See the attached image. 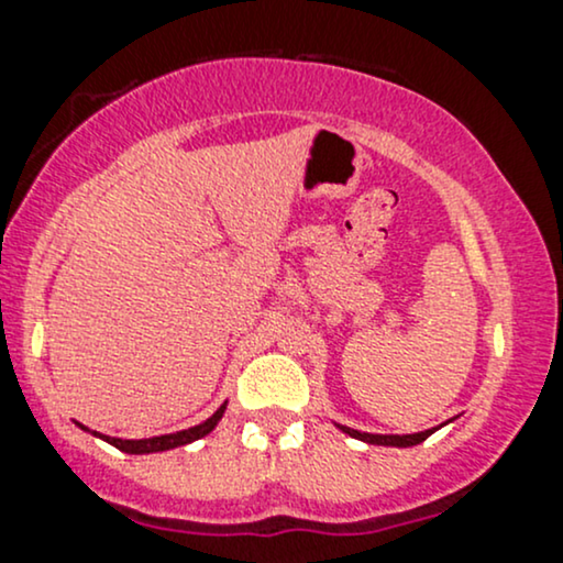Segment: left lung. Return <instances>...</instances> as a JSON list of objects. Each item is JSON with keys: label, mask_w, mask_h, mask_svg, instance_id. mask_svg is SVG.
<instances>
[{"label": "left lung", "mask_w": 563, "mask_h": 563, "mask_svg": "<svg viewBox=\"0 0 563 563\" xmlns=\"http://www.w3.org/2000/svg\"><path fill=\"white\" fill-rule=\"evenodd\" d=\"M335 428L343 430L351 438L364 440V443H369V445H393V449H409V445H419L422 440H428L432 432L438 430V428H432L424 432H415V435H372V432H358L354 428H346V424H335Z\"/></svg>", "instance_id": "left-lung-1"}]
</instances>
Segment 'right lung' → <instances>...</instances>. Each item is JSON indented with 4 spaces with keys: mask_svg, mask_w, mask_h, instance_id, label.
I'll list each match as a JSON object with an SVG mask.
<instances>
[{
    "mask_svg": "<svg viewBox=\"0 0 563 563\" xmlns=\"http://www.w3.org/2000/svg\"><path fill=\"white\" fill-rule=\"evenodd\" d=\"M225 406H228V401L222 404L212 417L205 419V422H201V424H196V428H188V430H180V432H170V435H157V438H144V440L110 438V435H101V432H91V435L107 440V443L114 445V449H120V451H125V453H159V451H170V449H178V445H188V443H194V440L209 435V432L217 428V422H220L222 415H225ZM78 428L80 430H88V428H84V424H78Z\"/></svg>",
    "mask_w": 563,
    "mask_h": 563,
    "instance_id": "add662e5",
    "label": "right lung"
}]
</instances>
